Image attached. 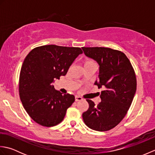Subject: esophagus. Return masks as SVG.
<instances>
[{
    "mask_svg": "<svg viewBox=\"0 0 155 155\" xmlns=\"http://www.w3.org/2000/svg\"><path fill=\"white\" fill-rule=\"evenodd\" d=\"M83 98H82L81 97H78V96H75V101H81Z\"/></svg>",
    "mask_w": 155,
    "mask_h": 155,
    "instance_id": "1",
    "label": "esophagus"
}]
</instances>
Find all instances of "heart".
<instances>
[{
	"label": "heart",
	"instance_id": "b5f03b06",
	"mask_svg": "<svg viewBox=\"0 0 155 155\" xmlns=\"http://www.w3.org/2000/svg\"><path fill=\"white\" fill-rule=\"evenodd\" d=\"M96 64V62H95V61L91 58H87L84 59V61H83L84 67H86V66L91 65V64Z\"/></svg>",
	"mask_w": 155,
	"mask_h": 155
}]
</instances>
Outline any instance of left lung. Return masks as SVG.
I'll return each instance as SVG.
<instances>
[{
    "mask_svg": "<svg viewBox=\"0 0 155 155\" xmlns=\"http://www.w3.org/2000/svg\"><path fill=\"white\" fill-rule=\"evenodd\" d=\"M82 48L99 64V80L94 84L104 89L98 104L87 99L89 107L83 114V120L93 130H109L120 123L132 103L137 90L135 72L123 52L105 47Z\"/></svg>",
    "mask_w": 155,
    "mask_h": 155,
    "instance_id": "1",
    "label": "left lung"
}]
</instances>
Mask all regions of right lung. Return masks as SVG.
I'll use <instances>...</instances> for the list:
<instances>
[{"label":"right lung","mask_w":155,"mask_h":155,"mask_svg":"<svg viewBox=\"0 0 155 155\" xmlns=\"http://www.w3.org/2000/svg\"><path fill=\"white\" fill-rule=\"evenodd\" d=\"M82 53L79 47L51 45L36 47L26 57L20 72L19 95L25 110L37 123L51 127L63 120L74 96L62 94L52 83L66 75Z\"/></svg>","instance_id":"obj_1"}]
</instances>
